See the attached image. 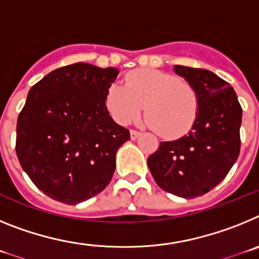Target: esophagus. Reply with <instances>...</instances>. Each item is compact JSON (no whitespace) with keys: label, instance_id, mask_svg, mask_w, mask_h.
<instances>
[{"label":"esophagus","instance_id":"1","mask_svg":"<svg viewBox=\"0 0 259 259\" xmlns=\"http://www.w3.org/2000/svg\"><path fill=\"white\" fill-rule=\"evenodd\" d=\"M130 134H131V139H132V140H136L137 137H139L141 135V132L136 131V130H131V132H130Z\"/></svg>","mask_w":259,"mask_h":259}]
</instances>
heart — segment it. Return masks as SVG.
Masks as SVG:
<instances>
[{
	"label": "heart",
	"mask_w": 259,
	"mask_h": 259,
	"mask_svg": "<svg viewBox=\"0 0 259 259\" xmlns=\"http://www.w3.org/2000/svg\"><path fill=\"white\" fill-rule=\"evenodd\" d=\"M144 106L150 127L166 139H179L193 127L200 97L192 84L153 68L132 71L125 85L114 83L107 89L106 107L119 124L134 122Z\"/></svg>",
	"instance_id": "obj_1"
}]
</instances>
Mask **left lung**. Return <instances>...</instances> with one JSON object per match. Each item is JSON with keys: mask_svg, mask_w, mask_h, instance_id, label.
Here are the masks:
<instances>
[{"mask_svg": "<svg viewBox=\"0 0 259 259\" xmlns=\"http://www.w3.org/2000/svg\"><path fill=\"white\" fill-rule=\"evenodd\" d=\"M174 71L197 91V118L188 135L162 141L148 167L163 191L194 198L217 187L236 162L242 109L232 87L211 71L179 65Z\"/></svg>", "mask_w": 259, "mask_h": 259, "instance_id": "1", "label": "left lung"}]
</instances>
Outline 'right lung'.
Instances as JSON below:
<instances>
[{"label": "right lung", "instance_id": "right-lung-1", "mask_svg": "<svg viewBox=\"0 0 259 259\" xmlns=\"http://www.w3.org/2000/svg\"><path fill=\"white\" fill-rule=\"evenodd\" d=\"M118 74L79 62L52 71L29 89L15 149L32 183L53 200L76 205L113 178L116 152L130 140L105 102Z\"/></svg>", "mask_w": 259, "mask_h": 259}]
</instances>
